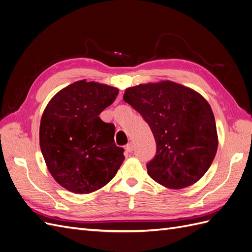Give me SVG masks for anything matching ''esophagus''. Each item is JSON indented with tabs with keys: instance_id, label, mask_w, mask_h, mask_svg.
<instances>
[{
	"instance_id": "1",
	"label": "esophagus",
	"mask_w": 252,
	"mask_h": 252,
	"mask_svg": "<svg viewBox=\"0 0 252 252\" xmlns=\"http://www.w3.org/2000/svg\"><path fill=\"white\" fill-rule=\"evenodd\" d=\"M126 151L129 152V154H131V152L133 151V143L132 142H129L126 145Z\"/></svg>"
}]
</instances>
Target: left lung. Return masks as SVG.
<instances>
[{"instance_id": "obj_1", "label": "left lung", "mask_w": 252, "mask_h": 252, "mask_svg": "<svg viewBox=\"0 0 252 252\" xmlns=\"http://www.w3.org/2000/svg\"><path fill=\"white\" fill-rule=\"evenodd\" d=\"M124 101L149 125L157 143L147 173L158 184L182 189L209 169L218 149L216 120L196 91L171 81L127 88Z\"/></svg>"}]
</instances>
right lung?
<instances>
[{"mask_svg":"<svg viewBox=\"0 0 252 252\" xmlns=\"http://www.w3.org/2000/svg\"><path fill=\"white\" fill-rule=\"evenodd\" d=\"M119 89L85 80L53 96L41 119L40 146L47 168L59 184L74 193H90L117 174L124 149L114 143V125L98 114Z\"/></svg>","mask_w":252,"mask_h":252,"instance_id":"add662e5","label":"right lung"}]
</instances>
